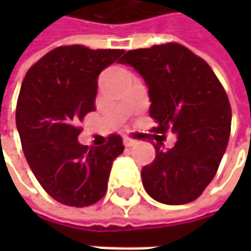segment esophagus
<instances>
[{
    "label": "esophagus",
    "instance_id": "1",
    "mask_svg": "<svg viewBox=\"0 0 251 251\" xmlns=\"http://www.w3.org/2000/svg\"><path fill=\"white\" fill-rule=\"evenodd\" d=\"M124 144H125V147H133L136 144V141L132 139V138H129V136H125L124 138Z\"/></svg>",
    "mask_w": 251,
    "mask_h": 251
}]
</instances>
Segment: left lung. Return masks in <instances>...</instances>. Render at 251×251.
<instances>
[{
  "label": "left lung",
  "mask_w": 251,
  "mask_h": 251,
  "mask_svg": "<svg viewBox=\"0 0 251 251\" xmlns=\"http://www.w3.org/2000/svg\"><path fill=\"white\" fill-rule=\"evenodd\" d=\"M133 67L148 87L154 132L177 135L175 147L142 169L147 193L166 205L198 199L212 181L226 152L231 130V106L211 67L178 43L129 50L119 61Z\"/></svg>",
  "instance_id": "1"
}]
</instances>
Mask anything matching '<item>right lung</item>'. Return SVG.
Returning <instances> with one entry per match:
<instances>
[{
    "label": "right lung",
    "mask_w": 251,
    "mask_h": 251,
    "mask_svg": "<svg viewBox=\"0 0 251 251\" xmlns=\"http://www.w3.org/2000/svg\"><path fill=\"white\" fill-rule=\"evenodd\" d=\"M122 49L59 46L25 74L16 110V125L25 160L40 186L68 206H90L106 190L113 160L125 150L113 133L101 147L78 142L76 125L94 110L97 78L119 61Z\"/></svg>",
    "instance_id": "right-lung-1"
}]
</instances>
